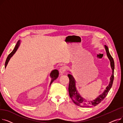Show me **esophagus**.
<instances>
[{
    "label": "esophagus",
    "mask_w": 123,
    "mask_h": 123,
    "mask_svg": "<svg viewBox=\"0 0 123 123\" xmlns=\"http://www.w3.org/2000/svg\"><path fill=\"white\" fill-rule=\"evenodd\" d=\"M66 71V68L64 66H62L60 68V70H59V72L61 74H63Z\"/></svg>",
    "instance_id": "1"
}]
</instances>
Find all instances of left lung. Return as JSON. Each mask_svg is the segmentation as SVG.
Listing matches in <instances>:
<instances>
[{"label":"left lung","mask_w":123,"mask_h":123,"mask_svg":"<svg viewBox=\"0 0 123 123\" xmlns=\"http://www.w3.org/2000/svg\"><path fill=\"white\" fill-rule=\"evenodd\" d=\"M105 47L107 52V55L109 58V59H110V60L111 66L113 70V74L110 78V84H109V85L107 87L104 92H103L102 94H101L100 95H99L96 99L92 101H88L86 99L83 98L80 95V94L77 91L76 88L75 87V81L74 78H73V77L71 74L68 75V77L69 78V88H68L69 96L70 97V98H71V99L73 101V102L77 105L80 106L81 107H89L97 106L98 104H99V103H100L102 101H103L104 99V98L107 95L108 92L110 91V89L112 86L114 78V71L115 68L114 61L113 57L111 56V55L109 53L108 47L106 46V45H105Z\"/></svg>","instance_id":"obj_1"}]
</instances>
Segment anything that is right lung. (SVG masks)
I'll return each mask as SVG.
<instances>
[{
	"mask_svg": "<svg viewBox=\"0 0 123 123\" xmlns=\"http://www.w3.org/2000/svg\"><path fill=\"white\" fill-rule=\"evenodd\" d=\"M19 44H20V41L18 40L17 43V44H16V45H15V47L14 48L13 50L8 55V57L7 58V59H6V60L5 63V68H6V66H7V64H8V62H9V60L10 59V58L13 55H14V54L15 53V52L17 50V49H18V47L19 46ZM50 75L51 78H52V80H51V83H50V85H51L52 83L55 80H56L58 78V75H59V71H58L57 70H54L52 71L51 72V73H50Z\"/></svg>",
	"mask_w": 123,
	"mask_h": 123,
	"instance_id": "add662e5",
	"label": "right lung"
}]
</instances>
